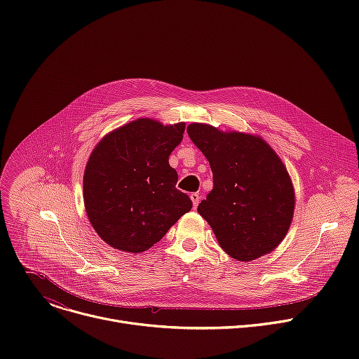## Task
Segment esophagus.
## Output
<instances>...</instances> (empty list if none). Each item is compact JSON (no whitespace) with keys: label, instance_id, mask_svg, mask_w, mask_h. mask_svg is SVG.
Returning a JSON list of instances; mask_svg holds the SVG:
<instances>
[{"label":"esophagus","instance_id":"34e87169","mask_svg":"<svg viewBox=\"0 0 359 359\" xmlns=\"http://www.w3.org/2000/svg\"><path fill=\"white\" fill-rule=\"evenodd\" d=\"M190 198H191V201H193V208L196 209V208L198 206V201H200L198 193H191V194H190Z\"/></svg>","mask_w":359,"mask_h":359}]
</instances>
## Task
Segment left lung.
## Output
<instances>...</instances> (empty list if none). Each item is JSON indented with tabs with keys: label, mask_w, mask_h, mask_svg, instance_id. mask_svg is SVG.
<instances>
[{
	"label": "left lung",
	"mask_w": 359,
	"mask_h": 359,
	"mask_svg": "<svg viewBox=\"0 0 359 359\" xmlns=\"http://www.w3.org/2000/svg\"><path fill=\"white\" fill-rule=\"evenodd\" d=\"M191 142L213 172V190L197 212L220 247L238 262L271 252L285 237L294 213V187L277 153L260 136L187 126Z\"/></svg>",
	"instance_id": "left-lung-1"
}]
</instances>
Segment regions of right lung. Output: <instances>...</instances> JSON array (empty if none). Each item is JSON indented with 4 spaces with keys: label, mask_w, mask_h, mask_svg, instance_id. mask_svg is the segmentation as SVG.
Instances as JSON below:
<instances>
[{
    "label": "right lung",
    "mask_w": 359,
    "mask_h": 359,
    "mask_svg": "<svg viewBox=\"0 0 359 359\" xmlns=\"http://www.w3.org/2000/svg\"><path fill=\"white\" fill-rule=\"evenodd\" d=\"M186 125L142 118L115 129L92 150L83 175L88 219L111 247L143 252L155 245L193 203L176 189L169 156Z\"/></svg>",
    "instance_id": "obj_1"
}]
</instances>
